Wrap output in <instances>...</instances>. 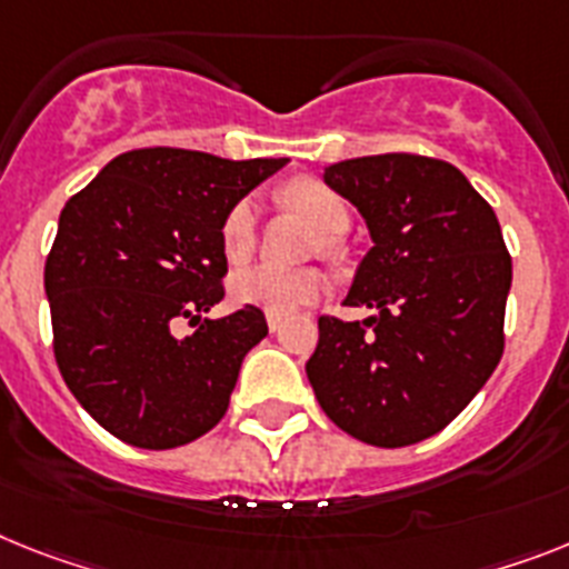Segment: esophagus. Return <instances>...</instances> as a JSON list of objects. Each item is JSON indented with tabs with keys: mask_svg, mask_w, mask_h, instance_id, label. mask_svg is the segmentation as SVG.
Instances as JSON below:
<instances>
[{
	"mask_svg": "<svg viewBox=\"0 0 569 569\" xmlns=\"http://www.w3.org/2000/svg\"><path fill=\"white\" fill-rule=\"evenodd\" d=\"M266 321H269V329H271V332H280V327H283V315L269 312V315H266Z\"/></svg>",
	"mask_w": 569,
	"mask_h": 569,
	"instance_id": "1",
	"label": "esophagus"
}]
</instances>
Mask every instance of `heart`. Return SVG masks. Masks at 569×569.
Instances as JSON below:
<instances>
[{"instance_id": "obj_1", "label": "heart", "mask_w": 569, "mask_h": 569, "mask_svg": "<svg viewBox=\"0 0 569 569\" xmlns=\"http://www.w3.org/2000/svg\"><path fill=\"white\" fill-rule=\"evenodd\" d=\"M283 199L292 204L295 211L312 222L318 231L327 237L323 248H336L338 233L347 231L350 226V208L336 190L318 179H298L286 184ZM222 251L231 262H242L251 257L257 246V204L254 199H240L231 204V211L222 219L219 228ZM323 292V277L315 269H280L271 262H257L246 269L233 271L231 295L240 303H251L266 312L289 315L300 307H309L318 295Z\"/></svg>"}]
</instances>
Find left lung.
I'll return each instance as SVG.
<instances>
[{"mask_svg": "<svg viewBox=\"0 0 569 569\" xmlns=\"http://www.w3.org/2000/svg\"><path fill=\"white\" fill-rule=\"evenodd\" d=\"M323 181L367 219L347 307L318 318L307 361L315 399L367 446L402 448L446 428L503 356L512 257L491 204L455 164L385 152L327 167Z\"/></svg>", "mask_w": 569, "mask_h": 569, "instance_id": "left-lung-1", "label": "left lung"}]
</instances>
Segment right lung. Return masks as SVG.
Masks as SVG:
<instances>
[{
	"instance_id": "obj_1",
	"label": "right lung",
	"mask_w": 569,
	"mask_h": 569,
	"mask_svg": "<svg viewBox=\"0 0 569 569\" xmlns=\"http://www.w3.org/2000/svg\"><path fill=\"white\" fill-rule=\"evenodd\" d=\"M286 159H219L144 147L121 152L66 202L46 257L54 358L89 417L127 446H188L226 417L246 352L269 336L226 298L222 219ZM197 329L174 336V323Z\"/></svg>"
}]
</instances>
